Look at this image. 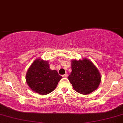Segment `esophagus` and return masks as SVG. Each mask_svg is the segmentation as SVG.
I'll use <instances>...</instances> for the list:
<instances>
[{
    "label": "esophagus",
    "instance_id": "34e87169",
    "mask_svg": "<svg viewBox=\"0 0 123 123\" xmlns=\"http://www.w3.org/2000/svg\"><path fill=\"white\" fill-rule=\"evenodd\" d=\"M67 76H68V74H64V75H63V78H67Z\"/></svg>",
    "mask_w": 123,
    "mask_h": 123
}]
</instances>
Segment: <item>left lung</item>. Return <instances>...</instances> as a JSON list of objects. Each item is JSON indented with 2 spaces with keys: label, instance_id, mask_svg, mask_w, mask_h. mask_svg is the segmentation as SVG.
I'll return each instance as SVG.
<instances>
[{
  "label": "left lung",
  "instance_id": "8db88e82",
  "mask_svg": "<svg viewBox=\"0 0 123 123\" xmlns=\"http://www.w3.org/2000/svg\"><path fill=\"white\" fill-rule=\"evenodd\" d=\"M71 64L72 72L68 80L76 91L87 95L98 88L101 77L92 62L85 58L83 60H73Z\"/></svg>",
  "mask_w": 123,
  "mask_h": 123
}]
</instances>
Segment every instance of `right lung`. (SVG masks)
<instances>
[{"mask_svg": "<svg viewBox=\"0 0 123 123\" xmlns=\"http://www.w3.org/2000/svg\"><path fill=\"white\" fill-rule=\"evenodd\" d=\"M62 78L57 71L51 70L48 61L36 59L28 68L26 82L33 91L45 95L52 92Z\"/></svg>", "mask_w": 123, "mask_h": 123, "instance_id": "add662e5", "label": "right lung"}]
</instances>
